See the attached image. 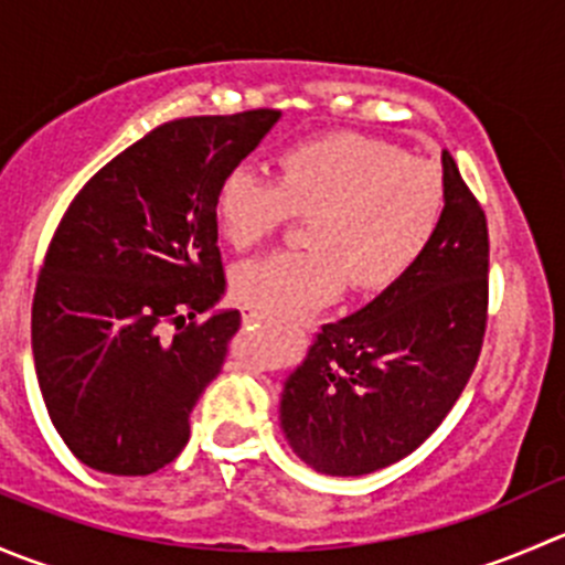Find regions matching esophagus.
<instances>
[{"instance_id":"obj_1","label":"esophagus","mask_w":565,"mask_h":565,"mask_svg":"<svg viewBox=\"0 0 565 565\" xmlns=\"http://www.w3.org/2000/svg\"><path fill=\"white\" fill-rule=\"evenodd\" d=\"M243 319H246V322H250V324L267 322V317L262 315V311H256V309H246V311H243Z\"/></svg>"}]
</instances>
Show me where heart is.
<instances>
[{"instance_id": "heart-1", "label": "heart", "mask_w": 565, "mask_h": 565, "mask_svg": "<svg viewBox=\"0 0 565 565\" xmlns=\"http://www.w3.org/2000/svg\"><path fill=\"white\" fill-rule=\"evenodd\" d=\"M448 207L443 169L363 134H330L289 147L278 180L237 167L215 196L221 230L254 250L311 218L309 246L278 250L235 273V295L267 317H298L328 303L344 278L383 289L429 250Z\"/></svg>"}]
</instances>
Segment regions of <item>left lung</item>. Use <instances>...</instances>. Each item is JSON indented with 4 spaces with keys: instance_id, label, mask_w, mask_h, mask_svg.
<instances>
[{
    "instance_id": "left-lung-1",
    "label": "left lung",
    "mask_w": 565,
    "mask_h": 565,
    "mask_svg": "<svg viewBox=\"0 0 565 565\" xmlns=\"http://www.w3.org/2000/svg\"><path fill=\"white\" fill-rule=\"evenodd\" d=\"M448 207L429 250L355 315L322 324L289 374L281 429L324 476H366L409 457L446 420L483 347L489 230L443 150Z\"/></svg>"
}]
</instances>
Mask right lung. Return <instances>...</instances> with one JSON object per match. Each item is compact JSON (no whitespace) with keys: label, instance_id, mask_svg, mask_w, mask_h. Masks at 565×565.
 Here are the masks:
<instances>
[{"label":"right lung","instance_id":"add662e5","mask_svg":"<svg viewBox=\"0 0 565 565\" xmlns=\"http://www.w3.org/2000/svg\"><path fill=\"white\" fill-rule=\"evenodd\" d=\"M281 111L180 117L119 152L62 215L32 300L45 409L87 467L150 476L191 437L241 311L224 295L218 185Z\"/></svg>","mask_w":565,"mask_h":565}]
</instances>
